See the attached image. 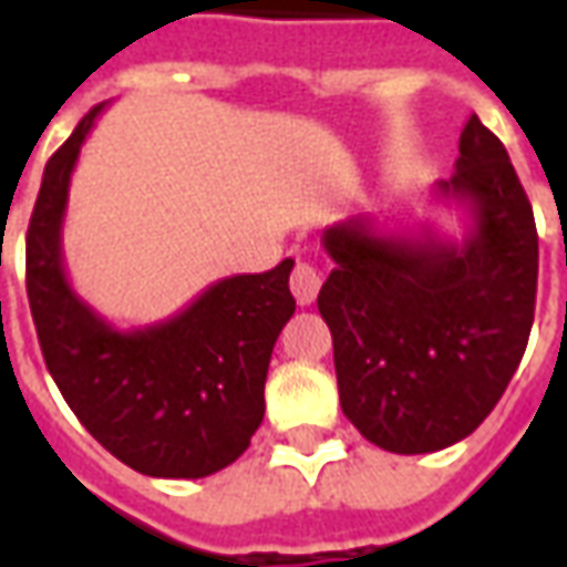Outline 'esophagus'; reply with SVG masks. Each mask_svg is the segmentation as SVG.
Masks as SVG:
<instances>
[{
  "mask_svg": "<svg viewBox=\"0 0 567 567\" xmlns=\"http://www.w3.org/2000/svg\"><path fill=\"white\" fill-rule=\"evenodd\" d=\"M321 288V272L312 267V264H297L295 272H291V295L297 297L300 307H309L316 303Z\"/></svg>",
  "mask_w": 567,
  "mask_h": 567,
  "instance_id": "obj_1",
  "label": "esophagus"
}]
</instances>
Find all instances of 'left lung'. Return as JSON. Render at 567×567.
Masks as SVG:
<instances>
[{"label": "left lung", "instance_id": "1", "mask_svg": "<svg viewBox=\"0 0 567 567\" xmlns=\"http://www.w3.org/2000/svg\"><path fill=\"white\" fill-rule=\"evenodd\" d=\"M434 199L467 209L462 243L431 227L380 234L349 218L321 234L333 270L319 312L346 419L398 455L446 450L495 410L535 321L537 230L507 148L471 115Z\"/></svg>", "mask_w": 567, "mask_h": 567}]
</instances>
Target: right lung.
I'll return each mask as SVG.
<instances>
[{
	"label": "right lung",
	"instance_id": "1",
	"mask_svg": "<svg viewBox=\"0 0 567 567\" xmlns=\"http://www.w3.org/2000/svg\"><path fill=\"white\" fill-rule=\"evenodd\" d=\"M103 109L44 166L27 230L32 321L56 389L105 450L145 476L199 480L234 464L264 422L272 346L295 316V260L227 276L148 328L109 324L72 291L60 243L69 178Z\"/></svg>",
	"mask_w": 567,
	"mask_h": 567
}]
</instances>
